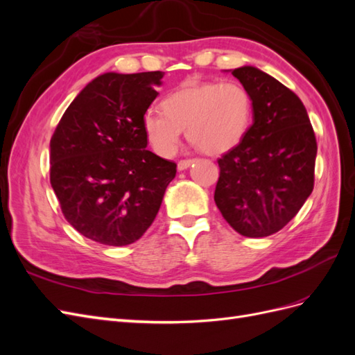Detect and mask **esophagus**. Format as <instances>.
Listing matches in <instances>:
<instances>
[{
  "mask_svg": "<svg viewBox=\"0 0 355 355\" xmlns=\"http://www.w3.org/2000/svg\"><path fill=\"white\" fill-rule=\"evenodd\" d=\"M192 163H194V161H192V159H180L179 163H178V170H179V171L187 170Z\"/></svg>",
  "mask_w": 355,
  "mask_h": 355,
  "instance_id": "obj_1",
  "label": "esophagus"
}]
</instances>
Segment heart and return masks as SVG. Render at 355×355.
I'll list each match as a JSON object with an SVG mask.
<instances>
[{"label": "heart", "mask_w": 355, "mask_h": 355, "mask_svg": "<svg viewBox=\"0 0 355 355\" xmlns=\"http://www.w3.org/2000/svg\"><path fill=\"white\" fill-rule=\"evenodd\" d=\"M161 108L142 118L148 142L161 157L176 153L184 128L202 153H228L243 141L253 115L252 96L237 81H188L167 94Z\"/></svg>", "instance_id": "b5f03b06"}]
</instances>
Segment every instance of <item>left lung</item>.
Segmentation results:
<instances>
[{"label":"left lung","instance_id":"left-lung-1","mask_svg":"<svg viewBox=\"0 0 355 355\" xmlns=\"http://www.w3.org/2000/svg\"><path fill=\"white\" fill-rule=\"evenodd\" d=\"M252 96L253 124L218 159L214 202L244 237H268L292 220L314 188L317 142L304 103L254 67L232 69Z\"/></svg>","mask_w":355,"mask_h":355}]
</instances>
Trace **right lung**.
Listing matches in <instances>:
<instances>
[{"label": "right lung", "instance_id": "1", "mask_svg": "<svg viewBox=\"0 0 355 355\" xmlns=\"http://www.w3.org/2000/svg\"><path fill=\"white\" fill-rule=\"evenodd\" d=\"M161 71L106 72L78 93L50 141V184L84 237L127 245L151 227L176 164L146 149L142 118Z\"/></svg>", "mask_w": 355, "mask_h": 355}]
</instances>
